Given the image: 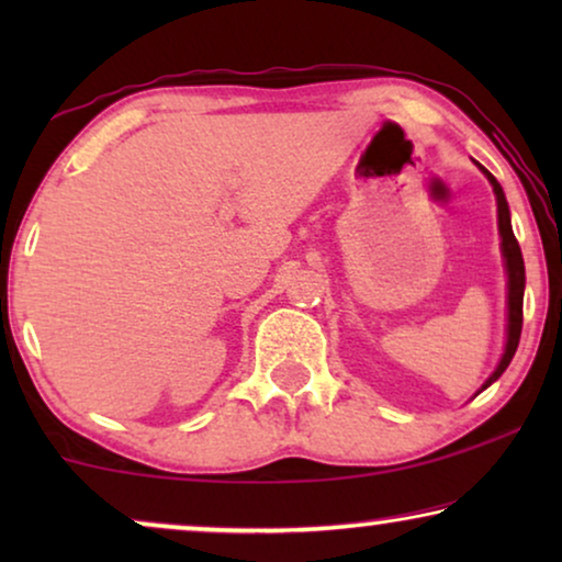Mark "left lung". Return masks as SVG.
Segmentation results:
<instances>
[{
	"label": "left lung",
	"mask_w": 562,
	"mask_h": 562,
	"mask_svg": "<svg viewBox=\"0 0 562 562\" xmlns=\"http://www.w3.org/2000/svg\"><path fill=\"white\" fill-rule=\"evenodd\" d=\"M483 173H486V179L491 181V187H494V194H496V206H498V235H502V252H504V260H506V286H509V304H506V348H504V356L498 360L496 371L488 375V381L483 383V389H488L491 383H494L498 375L506 371V366L512 363L514 352H517V345H519V335H521V302H525V260H521V250H519V243L517 237H514V229H512V217H509V204H506V196H504V189L502 183H498L494 176H491L486 168H483ZM481 389V391H483Z\"/></svg>",
	"instance_id": "8db88e82"
}]
</instances>
